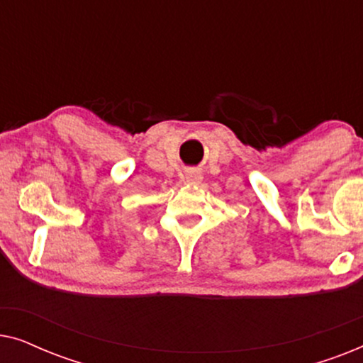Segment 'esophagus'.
Masks as SVG:
<instances>
[{"label":"esophagus","instance_id":"1","mask_svg":"<svg viewBox=\"0 0 363 363\" xmlns=\"http://www.w3.org/2000/svg\"><path fill=\"white\" fill-rule=\"evenodd\" d=\"M186 182L190 183V185H198L203 180V175L198 170H188L186 172Z\"/></svg>","mask_w":363,"mask_h":363}]
</instances>
